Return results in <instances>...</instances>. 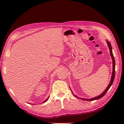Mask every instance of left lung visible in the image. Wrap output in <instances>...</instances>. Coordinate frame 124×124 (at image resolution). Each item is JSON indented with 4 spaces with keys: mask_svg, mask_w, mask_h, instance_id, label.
I'll return each instance as SVG.
<instances>
[{
    "mask_svg": "<svg viewBox=\"0 0 124 124\" xmlns=\"http://www.w3.org/2000/svg\"><path fill=\"white\" fill-rule=\"evenodd\" d=\"M107 41V43L108 44V48H109L110 50V55L111 56V58H112V64H113V70H112V76H111V80H110V82L108 84V85L107 86V87L106 88V89L104 90V92L101 93V94L99 95V96L95 97H93V98H92L91 99H86V98H80V97H78V96H77V95H75L72 92V91H71V89H70V90L72 92V93H73V95H74V97H76V98H78V99H80L82 100H86V101H93V100H98L100 98H102L103 97L105 94H106V93L108 92V91L109 88H110L111 86H112V84H113V82L114 80V78H115V59L114 58V56H113V52H112V46L110 44V43L108 42V41L106 40Z\"/></svg>",
    "mask_w": 124,
    "mask_h": 124,
    "instance_id": "left-lung-1",
    "label": "left lung"
}]
</instances>
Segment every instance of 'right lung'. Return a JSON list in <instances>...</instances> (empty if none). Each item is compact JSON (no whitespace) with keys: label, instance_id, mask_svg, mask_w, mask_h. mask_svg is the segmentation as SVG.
Listing matches in <instances>:
<instances>
[{"label":"right lung","instance_id":"obj_1","mask_svg":"<svg viewBox=\"0 0 124 124\" xmlns=\"http://www.w3.org/2000/svg\"><path fill=\"white\" fill-rule=\"evenodd\" d=\"M48 98H49V96H48V97H47V98H46V100H44V101H43V102H43V103H44V102H46V101H47V100H48Z\"/></svg>","mask_w":124,"mask_h":124}]
</instances>
